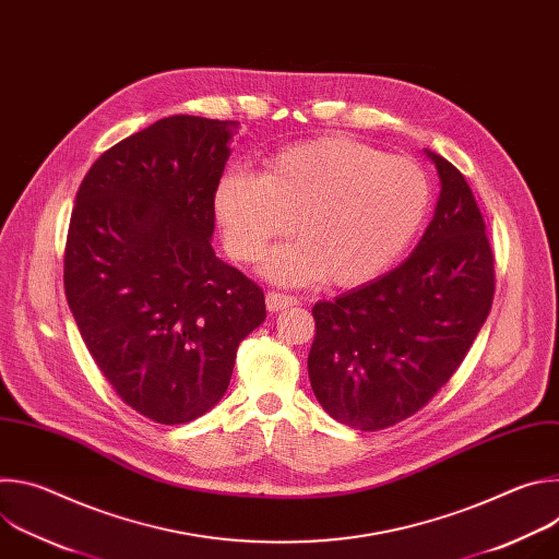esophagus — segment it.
Masks as SVG:
<instances>
[{"label":"esophagus","mask_w":559,"mask_h":559,"mask_svg":"<svg viewBox=\"0 0 559 559\" xmlns=\"http://www.w3.org/2000/svg\"><path fill=\"white\" fill-rule=\"evenodd\" d=\"M265 305L270 311H281L287 309L292 305H298V298L289 296V294H281V292H267L265 294Z\"/></svg>","instance_id":"1"}]
</instances>
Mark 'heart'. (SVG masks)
I'll list each match as a JSON object with an SVG mask.
<instances>
[{
    "mask_svg": "<svg viewBox=\"0 0 559 559\" xmlns=\"http://www.w3.org/2000/svg\"><path fill=\"white\" fill-rule=\"evenodd\" d=\"M429 199L425 173L407 158L323 136L267 156L261 177L225 173L214 188V216L227 252L243 263L257 261L294 221L300 241L276 248L265 274L289 285L323 278L358 287L405 254Z\"/></svg>",
    "mask_w": 559,
    "mask_h": 559,
    "instance_id": "b5f03b06",
    "label": "heart"
}]
</instances>
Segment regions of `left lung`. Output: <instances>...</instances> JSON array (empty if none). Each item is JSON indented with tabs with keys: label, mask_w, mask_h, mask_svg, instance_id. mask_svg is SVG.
<instances>
[{
	"label": "left lung",
	"mask_w": 559,
	"mask_h": 559,
	"mask_svg": "<svg viewBox=\"0 0 559 559\" xmlns=\"http://www.w3.org/2000/svg\"><path fill=\"white\" fill-rule=\"evenodd\" d=\"M438 170L433 218L416 250L384 276L316 302L307 356L316 401L338 423L378 431L423 409L455 373L493 302V252L462 173Z\"/></svg>",
	"instance_id": "1"
}]
</instances>
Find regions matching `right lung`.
Returning a JSON list of instances; mask_svg holds the SVG:
<instances>
[{"instance_id": "right-lung-1", "label": "right lung", "mask_w": 559, "mask_h": 559, "mask_svg": "<svg viewBox=\"0 0 559 559\" xmlns=\"http://www.w3.org/2000/svg\"><path fill=\"white\" fill-rule=\"evenodd\" d=\"M236 132V121L166 117L106 150L74 199L68 307L121 401L162 425L221 401L238 345L267 316L263 289L212 248Z\"/></svg>"}]
</instances>
